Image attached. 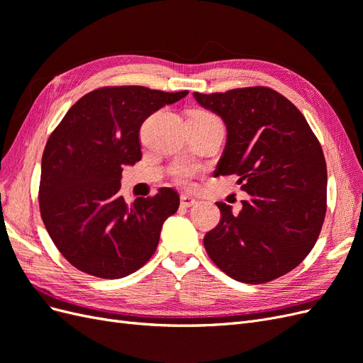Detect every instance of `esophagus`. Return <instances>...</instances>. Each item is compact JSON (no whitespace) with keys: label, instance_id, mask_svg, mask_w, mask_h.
Segmentation results:
<instances>
[{"label":"esophagus","instance_id":"34e87169","mask_svg":"<svg viewBox=\"0 0 363 363\" xmlns=\"http://www.w3.org/2000/svg\"><path fill=\"white\" fill-rule=\"evenodd\" d=\"M180 204H182V207H192V206H195L196 204V200L194 199V196H191V195H182L180 196Z\"/></svg>","mask_w":363,"mask_h":363}]
</instances>
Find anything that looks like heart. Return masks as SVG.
Segmentation results:
<instances>
[{
	"label": "heart",
	"mask_w": 363,
	"mask_h": 363,
	"mask_svg": "<svg viewBox=\"0 0 363 363\" xmlns=\"http://www.w3.org/2000/svg\"><path fill=\"white\" fill-rule=\"evenodd\" d=\"M195 113L212 115V113H208V112H195ZM171 175H172V179L177 182V183L186 184V183L191 180L192 175H194V168L189 167V164H175V167H172V169H171Z\"/></svg>",
	"instance_id": "heart-1"
}]
</instances>
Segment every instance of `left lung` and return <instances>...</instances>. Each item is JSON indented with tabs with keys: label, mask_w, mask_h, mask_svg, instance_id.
Returning a JSON list of instances; mask_svg holds the SVG:
<instances>
[{
	"label": "left lung",
	"mask_w": 363,
	"mask_h": 363,
	"mask_svg": "<svg viewBox=\"0 0 363 363\" xmlns=\"http://www.w3.org/2000/svg\"><path fill=\"white\" fill-rule=\"evenodd\" d=\"M224 119L227 144L215 175L236 174L250 194L238 215L218 201L219 224L204 248L228 277L276 280L312 251L327 211V167L320 140L286 96L267 86L194 92Z\"/></svg>",
	"instance_id": "8db88e82"
}]
</instances>
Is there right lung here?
Wrapping results in <instances>:
<instances>
[{
	"label": "right lung",
	"mask_w": 363,
	"mask_h": 363,
	"mask_svg": "<svg viewBox=\"0 0 363 363\" xmlns=\"http://www.w3.org/2000/svg\"><path fill=\"white\" fill-rule=\"evenodd\" d=\"M188 91L104 86L83 95L50 135L42 155L39 208L54 245L94 277L123 279L155 255L164 219L177 212V191L125 201V164L142 159L139 130L160 107Z\"/></svg>",
	"instance_id": "add662e5"
}]
</instances>
